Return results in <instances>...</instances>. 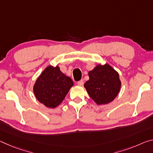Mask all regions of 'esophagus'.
<instances>
[{
	"instance_id": "34e87169",
	"label": "esophagus",
	"mask_w": 153,
	"mask_h": 153,
	"mask_svg": "<svg viewBox=\"0 0 153 153\" xmlns=\"http://www.w3.org/2000/svg\"><path fill=\"white\" fill-rule=\"evenodd\" d=\"M77 84H78L79 86H83L84 84V81L81 79V80H79V82H77Z\"/></svg>"
}]
</instances>
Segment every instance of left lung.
<instances>
[{
    "mask_svg": "<svg viewBox=\"0 0 153 153\" xmlns=\"http://www.w3.org/2000/svg\"><path fill=\"white\" fill-rule=\"evenodd\" d=\"M89 80L84 87L89 96L98 105L111 102L120 89L119 75L109 65H99L89 71Z\"/></svg>",
    "mask_w": 153,
    "mask_h": 153,
    "instance_id": "obj_1",
    "label": "left lung"
}]
</instances>
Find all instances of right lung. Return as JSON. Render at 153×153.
Listing matches in <instances>:
<instances>
[{
  "mask_svg": "<svg viewBox=\"0 0 153 153\" xmlns=\"http://www.w3.org/2000/svg\"><path fill=\"white\" fill-rule=\"evenodd\" d=\"M73 85L72 79L62 74L59 67L49 66L37 78L33 91L39 102L54 108L62 102Z\"/></svg>",
  "mask_w": 153,
  "mask_h": 153,
  "instance_id": "add662e5",
  "label": "right lung"
}]
</instances>
